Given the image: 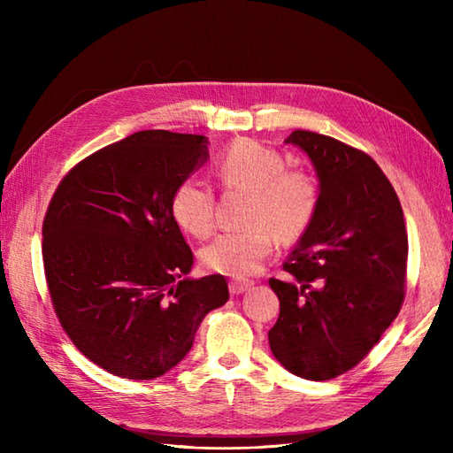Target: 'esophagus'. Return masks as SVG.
I'll use <instances>...</instances> for the list:
<instances>
[{"instance_id": "34e87169", "label": "esophagus", "mask_w": 453, "mask_h": 453, "mask_svg": "<svg viewBox=\"0 0 453 453\" xmlns=\"http://www.w3.org/2000/svg\"><path fill=\"white\" fill-rule=\"evenodd\" d=\"M251 286H253V280H232L229 282V292H232L234 296H239V294L247 292Z\"/></svg>"}]
</instances>
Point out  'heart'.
<instances>
[{"instance_id": "b5f03b06", "label": "heart", "mask_w": 453, "mask_h": 453, "mask_svg": "<svg viewBox=\"0 0 453 453\" xmlns=\"http://www.w3.org/2000/svg\"><path fill=\"white\" fill-rule=\"evenodd\" d=\"M216 173L226 188L251 192L247 229L226 232L202 249L206 271L232 278L255 274L284 242L302 237L319 206V187L303 169L286 167V157L255 140L232 143L216 161ZM171 216L182 232L204 239L214 229V192L198 179H187L171 196Z\"/></svg>"}]
</instances>
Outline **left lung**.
<instances>
[{"mask_svg":"<svg viewBox=\"0 0 453 453\" xmlns=\"http://www.w3.org/2000/svg\"><path fill=\"white\" fill-rule=\"evenodd\" d=\"M286 143L311 159L319 206L282 265L290 278L268 280L280 300L268 344L288 372L323 381L364 360L397 317L409 239L397 192L368 153L307 130Z\"/></svg>","mask_w":453,"mask_h":453,"instance_id":"1","label":"left lung"}]
</instances>
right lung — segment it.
I'll use <instances>...</instances> for the list:
<instances>
[{"mask_svg": "<svg viewBox=\"0 0 453 453\" xmlns=\"http://www.w3.org/2000/svg\"><path fill=\"white\" fill-rule=\"evenodd\" d=\"M208 159V138L143 130L91 153L58 185L42 224L48 292L81 354L124 380L185 358L229 300L221 274L187 278L195 257L171 196Z\"/></svg>", "mask_w": 453, "mask_h": 453, "instance_id": "add662e5", "label": "right lung"}]
</instances>
